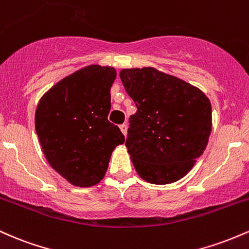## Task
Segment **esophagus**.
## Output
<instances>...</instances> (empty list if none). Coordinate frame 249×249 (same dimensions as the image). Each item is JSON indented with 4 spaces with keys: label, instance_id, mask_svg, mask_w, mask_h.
Segmentation results:
<instances>
[{
    "label": "esophagus",
    "instance_id": "obj_1",
    "mask_svg": "<svg viewBox=\"0 0 249 249\" xmlns=\"http://www.w3.org/2000/svg\"><path fill=\"white\" fill-rule=\"evenodd\" d=\"M120 129H121V132H122V134H124V136L127 135V125H125L124 124H121V125H120Z\"/></svg>",
    "mask_w": 249,
    "mask_h": 249
}]
</instances>
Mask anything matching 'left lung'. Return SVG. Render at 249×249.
I'll return each instance as SVG.
<instances>
[{
    "label": "left lung",
    "mask_w": 249,
    "mask_h": 249,
    "mask_svg": "<svg viewBox=\"0 0 249 249\" xmlns=\"http://www.w3.org/2000/svg\"><path fill=\"white\" fill-rule=\"evenodd\" d=\"M120 77L138 108L125 140L136 173L154 185L182 178L208 143L209 99L195 86L153 67L122 69Z\"/></svg>",
    "instance_id": "1"
}]
</instances>
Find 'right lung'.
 <instances>
[{
    "mask_svg": "<svg viewBox=\"0 0 249 249\" xmlns=\"http://www.w3.org/2000/svg\"><path fill=\"white\" fill-rule=\"evenodd\" d=\"M113 67L90 64L47 91L35 111V129L48 163L69 183L91 187L105 178L111 153L124 142L108 121Z\"/></svg>",
    "mask_w": 249,
    "mask_h": 249,
    "instance_id": "right-lung-1",
    "label": "right lung"
}]
</instances>
